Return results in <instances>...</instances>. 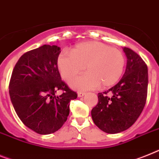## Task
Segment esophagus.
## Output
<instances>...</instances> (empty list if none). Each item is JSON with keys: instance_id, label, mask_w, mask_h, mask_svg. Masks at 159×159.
Listing matches in <instances>:
<instances>
[{"instance_id": "obj_1", "label": "esophagus", "mask_w": 159, "mask_h": 159, "mask_svg": "<svg viewBox=\"0 0 159 159\" xmlns=\"http://www.w3.org/2000/svg\"><path fill=\"white\" fill-rule=\"evenodd\" d=\"M85 94H86V93H84V92H79V93H78V96H79V97H83V96H84Z\"/></svg>"}]
</instances>
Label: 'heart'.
I'll use <instances>...</instances> for the list:
<instances>
[{"mask_svg":"<svg viewBox=\"0 0 159 159\" xmlns=\"http://www.w3.org/2000/svg\"><path fill=\"white\" fill-rule=\"evenodd\" d=\"M125 63L119 49L100 42L80 43L71 50V54L63 51L57 60L61 75L66 80L80 74L85 67L88 73L70 83L78 90L93 89L99 85L100 89L112 86L121 76Z\"/></svg>","mask_w":159,"mask_h":159,"instance_id":"b5f03b06","label":"heart"}]
</instances>
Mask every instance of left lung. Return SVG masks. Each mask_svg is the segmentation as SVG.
<instances>
[{"instance_id": "1", "label": "left lung", "mask_w": 159, "mask_h": 159, "mask_svg": "<svg viewBox=\"0 0 159 159\" xmlns=\"http://www.w3.org/2000/svg\"><path fill=\"white\" fill-rule=\"evenodd\" d=\"M127 57L125 74L115 86L98 93V104L92 109V117L99 129L108 134L125 131L135 123L147 97L148 68L141 56L123 47Z\"/></svg>"}]
</instances>
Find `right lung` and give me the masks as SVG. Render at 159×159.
Masks as SVG:
<instances>
[{"mask_svg": "<svg viewBox=\"0 0 159 159\" xmlns=\"http://www.w3.org/2000/svg\"><path fill=\"white\" fill-rule=\"evenodd\" d=\"M57 46L43 45L27 51L15 65L9 92L16 113L23 124L39 134L56 132L66 122L71 100L77 93L61 80ZM61 90L59 97L55 93Z\"/></svg>", "mask_w": 159, "mask_h": 159, "instance_id": "right-lung-1", "label": "right lung"}]
</instances>
